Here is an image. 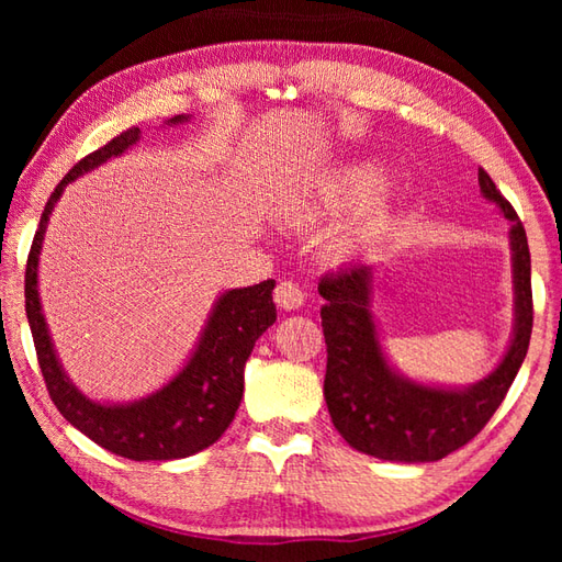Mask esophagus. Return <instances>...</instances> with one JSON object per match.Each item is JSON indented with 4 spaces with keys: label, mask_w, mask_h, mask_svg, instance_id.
Instances as JSON below:
<instances>
[{
    "label": "esophagus",
    "mask_w": 562,
    "mask_h": 562,
    "mask_svg": "<svg viewBox=\"0 0 562 562\" xmlns=\"http://www.w3.org/2000/svg\"><path fill=\"white\" fill-rule=\"evenodd\" d=\"M272 300L280 308H284V312H294V308H302L304 292L296 288L294 282H280L278 288H274Z\"/></svg>",
    "instance_id": "34e87169"
}]
</instances>
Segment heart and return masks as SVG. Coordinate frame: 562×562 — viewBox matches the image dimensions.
Listing matches in <instances>:
<instances>
[{"label": "heart", "instance_id": "heart-1", "mask_svg": "<svg viewBox=\"0 0 562 562\" xmlns=\"http://www.w3.org/2000/svg\"><path fill=\"white\" fill-rule=\"evenodd\" d=\"M389 173L376 161H360L312 195H294L282 202L280 217L292 226H316L352 207L355 214L330 238L333 256H350L372 241L389 220L386 198L381 195Z\"/></svg>", "mask_w": 562, "mask_h": 562}]
</instances>
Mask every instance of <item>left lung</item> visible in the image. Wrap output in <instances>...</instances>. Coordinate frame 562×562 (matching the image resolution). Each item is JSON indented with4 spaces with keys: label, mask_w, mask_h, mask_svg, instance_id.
I'll return each mask as SVG.
<instances>
[{
    "label": "left lung",
    "mask_w": 562,
    "mask_h": 562,
    "mask_svg": "<svg viewBox=\"0 0 562 562\" xmlns=\"http://www.w3.org/2000/svg\"><path fill=\"white\" fill-rule=\"evenodd\" d=\"M481 195L512 222V292L515 324L503 360L469 386L420 381L391 362L372 312L374 266L355 262L318 284L328 364L324 396L340 437L381 461L427 463L457 451L481 432L505 401L531 340V256L527 232L499 195L493 178L479 171Z\"/></svg>",
    "instance_id": "left-lung-1"
}]
</instances>
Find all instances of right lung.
Masks as SVG:
<instances>
[{"label": "right lung", "instance_id": "obj_1", "mask_svg": "<svg viewBox=\"0 0 562 562\" xmlns=\"http://www.w3.org/2000/svg\"><path fill=\"white\" fill-rule=\"evenodd\" d=\"M190 117L193 115H176L164 125H183L190 123ZM139 139V127L125 130L109 145L81 159L55 188L43 210L29 254L26 316L45 386L50 391L57 411L71 427H77L81 435L123 459L173 461L207 449L232 425L244 396L246 360L254 352L256 340L278 318L272 304L274 280L254 284V288L224 290L214 300L205 326H202L183 367L147 396L125 403L99 401L87 396L69 379L57 357L38 292V266L47 224H50V214L69 183L123 157Z\"/></svg>", "mask_w": 562, "mask_h": 562}]
</instances>
